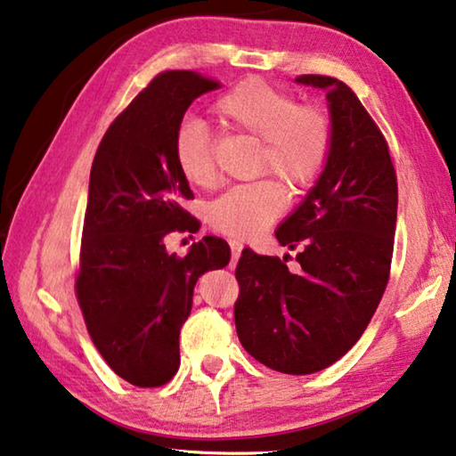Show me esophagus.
Instances as JSON below:
<instances>
[{
	"label": "esophagus",
	"instance_id": "1",
	"mask_svg": "<svg viewBox=\"0 0 456 456\" xmlns=\"http://www.w3.org/2000/svg\"><path fill=\"white\" fill-rule=\"evenodd\" d=\"M230 250H232V267H234L238 258H240V252H242V242H238V240H230Z\"/></svg>",
	"mask_w": 456,
	"mask_h": 456
}]
</instances>
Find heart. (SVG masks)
I'll return each mask as SVG.
<instances>
[{"mask_svg": "<svg viewBox=\"0 0 456 456\" xmlns=\"http://www.w3.org/2000/svg\"><path fill=\"white\" fill-rule=\"evenodd\" d=\"M216 111L228 126L261 140L256 171L281 180L293 193L310 189L324 171L334 144L332 118L324 108L299 103L289 91L263 79H247L226 91ZM173 155L179 171L195 187L216 183L214 138L206 124L183 122L175 132ZM285 187L275 179L242 183L208 208V220L218 232L250 240L285 212Z\"/></svg>", "mask_w": 456, "mask_h": 456, "instance_id": "obj_1", "label": "heart"}]
</instances>
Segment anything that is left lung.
I'll use <instances>...</instances> for the list:
<instances>
[{"mask_svg":"<svg viewBox=\"0 0 456 456\" xmlns=\"http://www.w3.org/2000/svg\"><path fill=\"white\" fill-rule=\"evenodd\" d=\"M326 89L334 126L330 159L299 208L277 228L287 256L242 250L234 322L240 345L265 367L310 375L345 356L365 332L389 281L397 177L387 140L346 83L299 75Z\"/></svg>","mask_w":456,"mask_h":456,"instance_id":"1","label":"left lung"}]
</instances>
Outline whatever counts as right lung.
Here are the masks:
<instances>
[{
  "label": "right lung",
  "instance_id": "add662e5",
  "mask_svg": "<svg viewBox=\"0 0 456 456\" xmlns=\"http://www.w3.org/2000/svg\"><path fill=\"white\" fill-rule=\"evenodd\" d=\"M218 87L195 71L157 75L111 122L91 165L75 293L103 361L136 387L173 379L193 287L230 261L216 236L185 256L165 248L167 234L200 230L183 209L193 191L175 163V132L191 102Z\"/></svg>",
  "mask_w": 456,
  "mask_h": 456
}]
</instances>
